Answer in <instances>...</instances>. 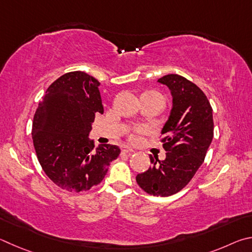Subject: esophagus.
<instances>
[{
  "mask_svg": "<svg viewBox=\"0 0 252 252\" xmlns=\"http://www.w3.org/2000/svg\"><path fill=\"white\" fill-rule=\"evenodd\" d=\"M122 153H123V154H133L134 151H133V149H131V148L127 147V146H123V147H122Z\"/></svg>",
  "mask_w": 252,
  "mask_h": 252,
  "instance_id": "esophagus-1",
  "label": "esophagus"
}]
</instances>
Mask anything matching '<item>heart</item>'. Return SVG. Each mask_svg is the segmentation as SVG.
Masks as SVG:
<instances>
[{"label": "heart", "instance_id": "heart-1", "mask_svg": "<svg viewBox=\"0 0 252 252\" xmlns=\"http://www.w3.org/2000/svg\"><path fill=\"white\" fill-rule=\"evenodd\" d=\"M142 133H143V129H137V130H136L133 135H130V137H129L130 142H133V143L138 142V140H139V134H142Z\"/></svg>", "mask_w": 252, "mask_h": 252}]
</instances>
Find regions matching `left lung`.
<instances>
[{
	"instance_id": "1",
	"label": "left lung",
	"mask_w": 252,
	"mask_h": 252,
	"mask_svg": "<svg viewBox=\"0 0 252 252\" xmlns=\"http://www.w3.org/2000/svg\"><path fill=\"white\" fill-rule=\"evenodd\" d=\"M158 82L173 96V108L161 129L166 158L149 156L153 166L136 176V182L149 195L168 197L182 190L204 162L214 137V119L209 100L196 84L177 74Z\"/></svg>"
}]
</instances>
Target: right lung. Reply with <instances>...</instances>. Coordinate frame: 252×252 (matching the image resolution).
Masks as SVG:
<instances>
[{"mask_svg":"<svg viewBox=\"0 0 252 252\" xmlns=\"http://www.w3.org/2000/svg\"><path fill=\"white\" fill-rule=\"evenodd\" d=\"M98 86L96 78L81 70L66 73L47 88L34 115L37 159L47 177L64 190H90L121 154L116 145L95 148L88 138L95 115L104 113Z\"/></svg>","mask_w":252,"mask_h":252,"instance_id":"1","label":"right lung"}]
</instances>
